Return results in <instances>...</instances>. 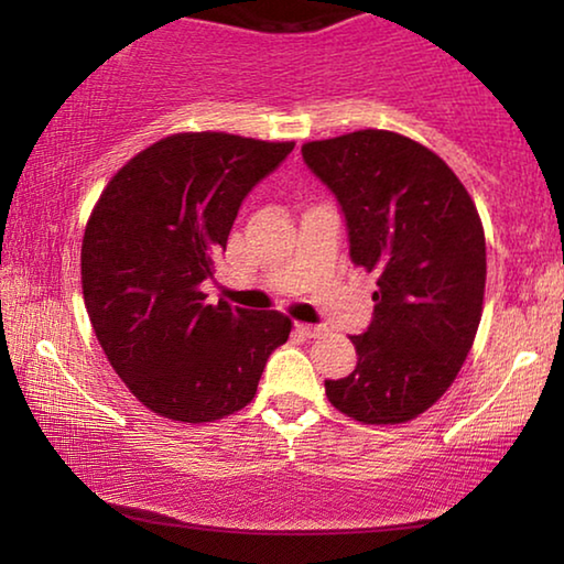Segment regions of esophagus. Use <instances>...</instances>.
<instances>
[{
    "label": "esophagus",
    "instance_id": "esophagus-1",
    "mask_svg": "<svg viewBox=\"0 0 564 564\" xmlns=\"http://www.w3.org/2000/svg\"><path fill=\"white\" fill-rule=\"evenodd\" d=\"M297 330L307 338H321L326 336V326H313V323H297Z\"/></svg>",
    "mask_w": 564,
    "mask_h": 564
}]
</instances>
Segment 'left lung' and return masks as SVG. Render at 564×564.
I'll list each match as a JSON object with an SVG mask.
<instances>
[{
    "instance_id": "left-lung-1",
    "label": "left lung",
    "mask_w": 564,
    "mask_h": 564,
    "mask_svg": "<svg viewBox=\"0 0 564 564\" xmlns=\"http://www.w3.org/2000/svg\"><path fill=\"white\" fill-rule=\"evenodd\" d=\"M303 159L341 205L351 261L377 272L375 318L349 336L357 367L326 380V395L359 423H405L452 388L473 349L488 274L480 215L434 151L392 130L311 141Z\"/></svg>"
}]
</instances>
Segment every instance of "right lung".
<instances>
[{"instance_id": "add662e5", "label": "right lung", "mask_w": 564, "mask_h": 564, "mask_svg": "<svg viewBox=\"0 0 564 564\" xmlns=\"http://www.w3.org/2000/svg\"><path fill=\"white\" fill-rule=\"evenodd\" d=\"M295 149L230 133H174L107 182L82 241V290L115 372L164 419L241 411L292 321L205 303L243 197Z\"/></svg>"}]
</instances>
